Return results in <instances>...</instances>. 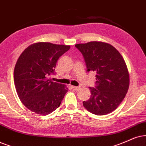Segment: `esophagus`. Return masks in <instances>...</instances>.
<instances>
[{"label": "esophagus", "mask_w": 146, "mask_h": 146, "mask_svg": "<svg viewBox=\"0 0 146 146\" xmlns=\"http://www.w3.org/2000/svg\"><path fill=\"white\" fill-rule=\"evenodd\" d=\"M71 89L73 90H75V91H77V90H78L79 89V87H76V86H71Z\"/></svg>", "instance_id": "obj_1"}]
</instances>
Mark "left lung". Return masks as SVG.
<instances>
[{
  "label": "left lung",
  "instance_id": "1",
  "mask_svg": "<svg viewBox=\"0 0 146 146\" xmlns=\"http://www.w3.org/2000/svg\"><path fill=\"white\" fill-rule=\"evenodd\" d=\"M75 47L84 56L87 72L96 73V86L90 88L91 97L83 105L96 115L114 111L125 98L129 86L123 56L115 48L104 42H90L76 44Z\"/></svg>",
  "mask_w": 146,
  "mask_h": 146
}]
</instances>
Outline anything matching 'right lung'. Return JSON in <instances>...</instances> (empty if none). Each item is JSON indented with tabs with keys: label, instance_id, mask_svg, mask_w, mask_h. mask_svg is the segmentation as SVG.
I'll return each instance as SVG.
<instances>
[{
	"label": "right lung",
	"instance_id": "obj_1",
	"mask_svg": "<svg viewBox=\"0 0 146 146\" xmlns=\"http://www.w3.org/2000/svg\"><path fill=\"white\" fill-rule=\"evenodd\" d=\"M70 46L48 42L33 44L20 55L14 69V82L20 100L31 111L48 115L58 108L68 91L53 82L56 62Z\"/></svg>",
	"mask_w": 146,
	"mask_h": 146
}]
</instances>
